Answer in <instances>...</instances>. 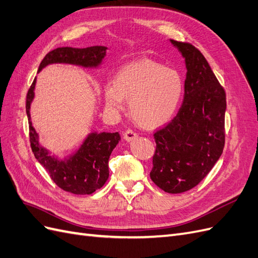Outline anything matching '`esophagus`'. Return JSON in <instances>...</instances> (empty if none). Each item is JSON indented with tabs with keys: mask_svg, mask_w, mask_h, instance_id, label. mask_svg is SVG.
Returning <instances> with one entry per match:
<instances>
[{
	"mask_svg": "<svg viewBox=\"0 0 258 258\" xmlns=\"http://www.w3.org/2000/svg\"><path fill=\"white\" fill-rule=\"evenodd\" d=\"M137 137H138L137 132H136L135 130H132V129H127L126 131L123 132V138H124V140H126V141H128V142L132 141V140H135Z\"/></svg>",
	"mask_w": 258,
	"mask_h": 258,
	"instance_id": "1",
	"label": "esophagus"
}]
</instances>
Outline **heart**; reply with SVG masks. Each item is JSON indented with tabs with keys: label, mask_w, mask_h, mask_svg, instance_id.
<instances>
[{
	"label": "heart",
	"mask_w": 258,
	"mask_h": 258,
	"mask_svg": "<svg viewBox=\"0 0 258 258\" xmlns=\"http://www.w3.org/2000/svg\"><path fill=\"white\" fill-rule=\"evenodd\" d=\"M183 93L181 76L172 69L148 59L122 67L115 82L104 86L106 106L113 112L124 108L129 99L130 113L143 127H157L174 114Z\"/></svg>",
	"instance_id": "1"
}]
</instances>
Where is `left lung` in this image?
<instances>
[{
    "label": "left lung",
    "mask_w": 258,
    "mask_h": 258,
    "mask_svg": "<svg viewBox=\"0 0 258 258\" xmlns=\"http://www.w3.org/2000/svg\"><path fill=\"white\" fill-rule=\"evenodd\" d=\"M187 69L183 104L174 118L154 134L152 181L169 194L194 188L224 150L226 93L199 49L171 40Z\"/></svg>",
    "instance_id": "8db88e82"
}]
</instances>
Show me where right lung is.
Masks as SVG:
<instances>
[{
  "label": "right lung",
  "mask_w": 258,
  "mask_h": 258,
  "mask_svg": "<svg viewBox=\"0 0 258 258\" xmlns=\"http://www.w3.org/2000/svg\"><path fill=\"white\" fill-rule=\"evenodd\" d=\"M105 46L87 48L59 47L49 51L42 60L38 71L50 63H69L85 68L98 67L106 54ZM36 79L27 93L26 111L29 121V137L32 152L37 161L47 171L50 178L61 189L75 195H90L101 188L108 178V158L120 136L118 132L90 134L73 156L60 160L51 156L38 143V137L31 122L30 105L34 98Z\"/></svg>",
  "instance_id": "add662e5"
}]
</instances>
